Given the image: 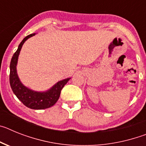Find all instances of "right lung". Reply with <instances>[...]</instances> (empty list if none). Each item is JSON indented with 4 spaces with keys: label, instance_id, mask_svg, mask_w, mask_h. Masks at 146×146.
Segmentation results:
<instances>
[{
    "label": "right lung",
    "instance_id": "obj_1",
    "mask_svg": "<svg viewBox=\"0 0 146 146\" xmlns=\"http://www.w3.org/2000/svg\"><path fill=\"white\" fill-rule=\"evenodd\" d=\"M34 35L35 33H32L23 38L17 51L13 55L10 63L9 82L14 94L23 102V104H25V106L31 109L42 110L53 106L57 102L62 88L70 80V78H67L64 80L60 81L56 83L52 88L46 92L33 91L22 84L17 74L16 66L17 64L18 56L24 42L28 38L33 36Z\"/></svg>",
    "mask_w": 146,
    "mask_h": 146
}]
</instances>
